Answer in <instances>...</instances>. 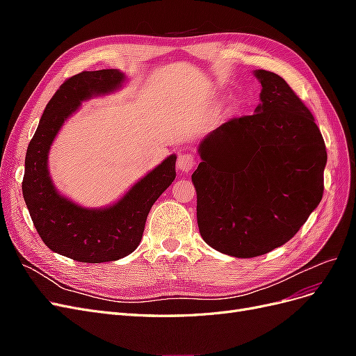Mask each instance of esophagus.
<instances>
[{
	"instance_id": "1",
	"label": "esophagus",
	"mask_w": 356,
	"mask_h": 356,
	"mask_svg": "<svg viewBox=\"0 0 356 356\" xmlns=\"http://www.w3.org/2000/svg\"><path fill=\"white\" fill-rule=\"evenodd\" d=\"M196 165V157L190 154V153H181L177 160V168L179 172H184V174H188V172L195 168Z\"/></svg>"
}]
</instances>
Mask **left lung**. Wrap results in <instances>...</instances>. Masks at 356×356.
Segmentation results:
<instances>
[{"mask_svg": "<svg viewBox=\"0 0 356 356\" xmlns=\"http://www.w3.org/2000/svg\"><path fill=\"white\" fill-rule=\"evenodd\" d=\"M254 75L261 104L203 139L191 175L200 236L238 258L294 238L322 199L327 165L324 138L303 101L277 74Z\"/></svg>", "mask_w": 356, "mask_h": 356, "instance_id": "1", "label": "left lung"}]
</instances>
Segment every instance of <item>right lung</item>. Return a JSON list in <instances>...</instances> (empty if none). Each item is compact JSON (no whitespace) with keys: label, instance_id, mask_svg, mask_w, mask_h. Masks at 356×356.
<instances>
[{"label":"right lung","instance_id":"obj_1","mask_svg":"<svg viewBox=\"0 0 356 356\" xmlns=\"http://www.w3.org/2000/svg\"><path fill=\"white\" fill-rule=\"evenodd\" d=\"M118 70L83 71L63 84L49 101L28 145L24 199L35 229L53 252L81 263L115 261L134 252L143 239L147 215L175 179L172 154L108 208H81L60 196L47 169L49 149L67 118L83 101L122 88Z\"/></svg>","mask_w":356,"mask_h":356}]
</instances>
